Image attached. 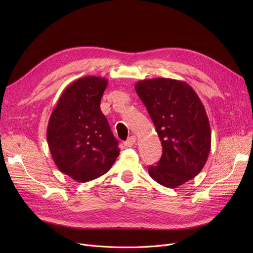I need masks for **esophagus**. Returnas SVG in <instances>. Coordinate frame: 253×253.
Wrapping results in <instances>:
<instances>
[{"label":"esophagus","instance_id":"esophagus-1","mask_svg":"<svg viewBox=\"0 0 253 253\" xmlns=\"http://www.w3.org/2000/svg\"><path fill=\"white\" fill-rule=\"evenodd\" d=\"M135 141H136V136L131 135V136L124 142V145H125V147H127V148H130V147H132V145H133V144L135 143Z\"/></svg>","mask_w":253,"mask_h":253}]
</instances>
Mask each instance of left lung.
<instances>
[{
  "label": "left lung",
  "instance_id": "left-lung-1",
  "mask_svg": "<svg viewBox=\"0 0 253 253\" xmlns=\"http://www.w3.org/2000/svg\"><path fill=\"white\" fill-rule=\"evenodd\" d=\"M162 143V157L149 167L151 177L175 189L204 167L211 147L209 120L195 90L183 81L166 78L135 84Z\"/></svg>",
  "mask_w": 253,
  "mask_h": 253
}]
</instances>
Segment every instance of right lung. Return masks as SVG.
Here are the masks:
<instances>
[{
  "instance_id": "add662e5",
  "label": "right lung",
  "mask_w": 253,
  "mask_h": 253,
  "mask_svg": "<svg viewBox=\"0 0 253 253\" xmlns=\"http://www.w3.org/2000/svg\"><path fill=\"white\" fill-rule=\"evenodd\" d=\"M108 80L87 76L61 94L47 127V141L57 168L71 178L86 182L108 172L120 154L101 113L100 100Z\"/></svg>"
}]
</instances>
